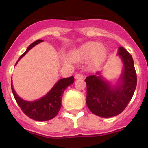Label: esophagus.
<instances>
[{
    "instance_id": "obj_1",
    "label": "esophagus",
    "mask_w": 148,
    "mask_h": 148,
    "mask_svg": "<svg viewBox=\"0 0 148 148\" xmlns=\"http://www.w3.org/2000/svg\"><path fill=\"white\" fill-rule=\"evenodd\" d=\"M84 76L81 73H76L75 75V79H80V78H83Z\"/></svg>"
}]
</instances>
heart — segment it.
<instances>
[{"mask_svg": "<svg viewBox=\"0 0 148 148\" xmlns=\"http://www.w3.org/2000/svg\"><path fill=\"white\" fill-rule=\"evenodd\" d=\"M77 56L82 59L92 57V63L99 64L105 59L106 50L103 46L98 45L95 42H90L82 46L78 51Z\"/></svg>", "mask_w": 148, "mask_h": 148, "instance_id": "1", "label": "heart"}]
</instances>
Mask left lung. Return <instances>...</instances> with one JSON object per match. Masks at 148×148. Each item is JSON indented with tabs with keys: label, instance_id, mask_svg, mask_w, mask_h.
I'll use <instances>...</instances> for the list:
<instances>
[{
	"label": "left lung",
	"instance_id": "1",
	"mask_svg": "<svg viewBox=\"0 0 148 148\" xmlns=\"http://www.w3.org/2000/svg\"><path fill=\"white\" fill-rule=\"evenodd\" d=\"M118 55L122 60L124 70L117 85L112 87L99 72L85 79L87 107L93 114L103 118L120 114L130 101L136 87V73L131 55L122 47L119 48Z\"/></svg>",
	"mask_w": 148,
	"mask_h": 148
}]
</instances>
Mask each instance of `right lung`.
Wrapping results in <instances>:
<instances>
[{"mask_svg":"<svg viewBox=\"0 0 148 148\" xmlns=\"http://www.w3.org/2000/svg\"><path fill=\"white\" fill-rule=\"evenodd\" d=\"M42 41V40H37L30 44L27 50L25 51V53L20 56V58L18 60L15 65L18 64V61L23 56H25L28 53L29 49ZM73 82H74L73 76L61 78L55 84L54 87L51 89L50 91L47 95H44L41 99L33 101H24L21 99L17 95L15 90L13 88L12 83L11 84V88L16 102L18 103L24 114L27 115L32 119L43 121L52 119L57 116L58 111L61 109L63 93L66 87L72 84Z\"/></svg>","mask_w":148,"mask_h":148,"instance_id":"right-lung-1","label":"right lung"}]
</instances>
